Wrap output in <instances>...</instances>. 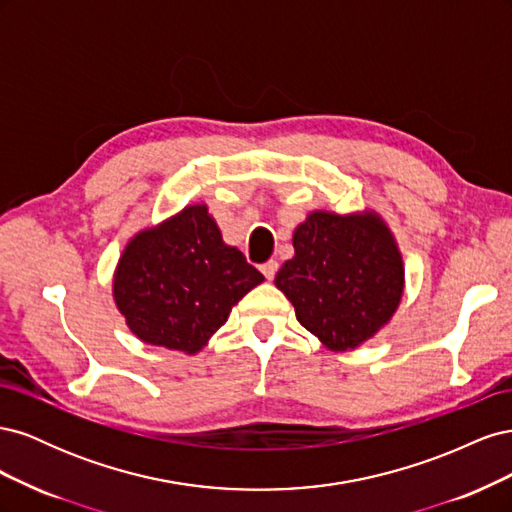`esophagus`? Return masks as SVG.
<instances>
[{"instance_id": "1", "label": "esophagus", "mask_w": 512, "mask_h": 512, "mask_svg": "<svg viewBox=\"0 0 512 512\" xmlns=\"http://www.w3.org/2000/svg\"><path fill=\"white\" fill-rule=\"evenodd\" d=\"M277 269H280V265H277V260H267L265 265L260 267V271H262V275L267 277V280H273L275 277V273H277Z\"/></svg>"}]
</instances>
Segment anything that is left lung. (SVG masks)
Listing matches in <instances>:
<instances>
[{
    "label": "left lung",
    "mask_w": 512,
    "mask_h": 512,
    "mask_svg": "<svg viewBox=\"0 0 512 512\" xmlns=\"http://www.w3.org/2000/svg\"><path fill=\"white\" fill-rule=\"evenodd\" d=\"M292 245L275 286L329 350H354L393 318L404 294V260L376 211H312L294 228Z\"/></svg>",
    "instance_id": "8db88e82"
}]
</instances>
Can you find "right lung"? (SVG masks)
<instances>
[{
	"label": "right lung",
	"instance_id": "right-lung-1",
	"mask_svg": "<svg viewBox=\"0 0 512 512\" xmlns=\"http://www.w3.org/2000/svg\"><path fill=\"white\" fill-rule=\"evenodd\" d=\"M262 280L237 247L224 243L207 205H188L128 241L113 297L141 342L196 354Z\"/></svg>",
	"mask_w": 512,
	"mask_h": 512
}]
</instances>
